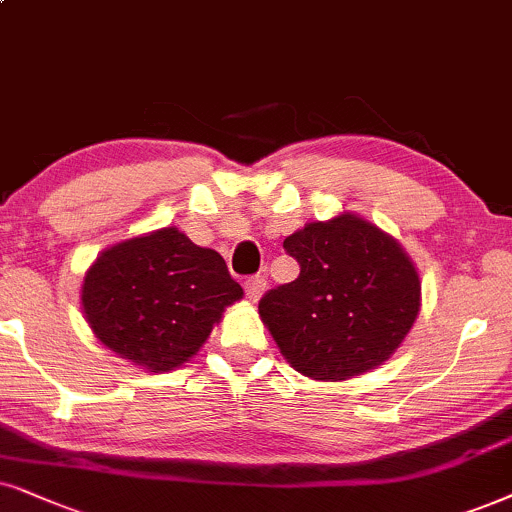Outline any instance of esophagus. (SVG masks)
I'll list each match as a JSON object with an SVG mask.
<instances>
[{"instance_id":"esophagus-1","label":"esophagus","mask_w":512,"mask_h":512,"mask_svg":"<svg viewBox=\"0 0 512 512\" xmlns=\"http://www.w3.org/2000/svg\"><path fill=\"white\" fill-rule=\"evenodd\" d=\"M267 290V278L264 276H252L245 281V295H248L250 302H257Z\"/></svg>"}]
</instances>
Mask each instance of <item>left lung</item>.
Listing matches in <instances>:
<instances>
[{
  "instance_id": "8db88e82",
  "label": "left lung",
  "mask_w": 512,
  "mask_h": 512,
  "mask_svg": "<svg viewBox=\"0 0 512 512\" xmlns=\"http://www.w3.org/2000/svg\"><path fill=\"white\" fill-rule=\"evenodd\" d=\"M283 248L300 262V276L260 300L283 359L323 383L383 366L420 312L418 269L397 238L340 212L304 224Z\"/></svg>"
}]
</instances>
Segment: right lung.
Instances as JSON below:
<instances>
[{
    "label": "right lung",
    "mask_w": 512,
    "mask_h": 512,
    "mask_svg": "<svg viewBox=\"0 0 512 512\" xmlns=\"http://www.w3.org/2000/svg\"><path fill=\"white\" fill-rule=\"evenodd\" d=\"M243 297L217 250L177 226L111 245L82 281V314L120 359L148 373L184 366Z\"/></svg>",
    "instance_id": "add662e5"
}]
</instances>
